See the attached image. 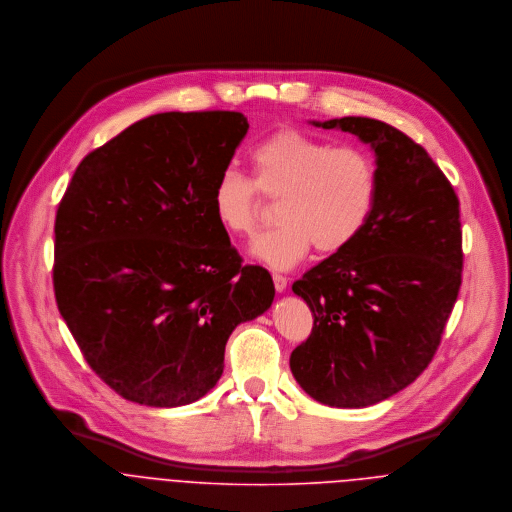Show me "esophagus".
<instances>
[{
	"label": "esophagus",
	"mask_w": 512,
	"mask_h": 512,
	"mask_svg": "<svg viewBox=\"0 0 512 512\" xmlns=\"http://www.w3.org/2000/svg\"><path fill=\"white\" fill-rule=\"evenodd\" d=\"M274 286H276V292H286V288H288V278L282 276V274H274Z\"/></svg>",
	"instance_id": "obj_1"
}]
</instances>
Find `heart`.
I'll return each instance as SVG.
<instances>
[{
	"label": "heart",
	"mask_w": 512,
	"mask_h": 512,
	"mask_svg": "<svg viewBox=\"0 0 512 512\" xmlns=\"http://www.w3.org/2000/svg\"><path fill=\"white\" fill-rule=\"evenodd\" d=\"M252 181L224 169L211 193L220 228L238 238L258 228L265 199H280V226L252 244V256L274 270L301 262L311 246L321 254L347 250L372 219L378 165L359 146H337L301 130H280L250 151Z\"/></svg>",
	"instance_id": "1"
}]
</instances>
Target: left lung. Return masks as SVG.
Instances as JSON below:
<instances>
[{"label": "left lung", "mask_w": 512, "mask_h": 512, "mask_svg": "<svg viewBox=\"0 0 512 512\" xmlns=\"http://www.w3.org/2000/svg\"><path fill=\"white\" fill-rule=\"evenodd\" d=\"M374 149L378 201L365 232L292 286L313 313L293 349L297 384L317 402L365 408L432 363L461 286L459 199L434 159L372 118L311 122Z\"/></svg>", "instance_id": "obj_1"}]
</instances>
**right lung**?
Wrapping results in <instances>:
<instances>
[{
    "mask_svg": "<svg viewBox=\"0 0 512 512\" xmlns=\"http://www.w3.org/2000/svg\"><path fill=\"white\" fill-rule=\"evenodd\" d=\"M248 132L240 112H165L90 151L55 219L53 286L90 368L122 398L175 408L203 398L236 325L274 301L211 211Z\"/></svg>",
    "mask_w": 512,
    "mask_h": 512,
    "instance_id": "obj_1",
    "label": "right lung"
}]
</instances>
